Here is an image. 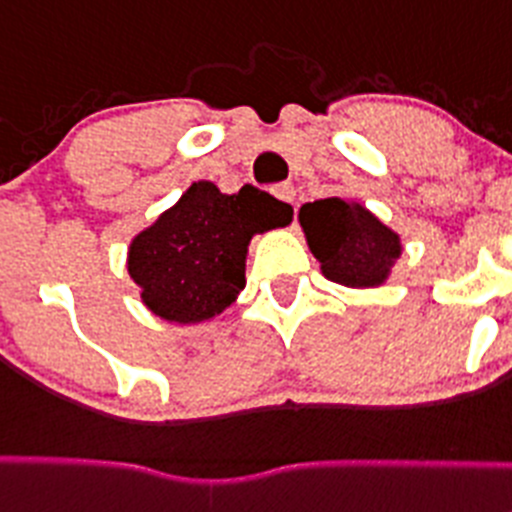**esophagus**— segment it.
Wrapping results in <instances>:
<instances>
[{
	"label": "esophagus",
	"instance_id": "obj_1",
	"mask_svg": "<svg viewBox=\"0 0 512 512\" xmlns=\"http://www.w3.org/2000/svg\"><path fill=\"white\" fill-rule=\"evenodd\" d=\"M272 194H275V197H278L280 202L293 204V199H295V186L290 184V181H283V184H275V186H272Z\"/></svg>",
	"mask_w": 512,
	"mask_h": 512
}]
</instances>
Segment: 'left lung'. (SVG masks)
<instances>
[{"mask_svg": "<svg viewBox=\"0 0 512 512\" xmlns=\"http://www.w3.org/2000/svg\"><path fill=\"white\" fill-rule=\"evenodd\" d=\"M298 219L323 275L333 283L374 288L384 283L401 255L399 237L386 224L341 197L303 204Z\"/></svg>", "mask_w": 512, "mask_h": 512, "instance_id": "left-lung-1", "label": "left lung"}]
</instances>
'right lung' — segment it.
<instances>
[{
  "instance_id": "add662e5",
  "label": "right lung",
  "mask_w": 512,
  "mask_h": 512,
  "mask_svg": "<svg viewBox=\"0 0 512 512\" xmlns=\"http://www.w3.org/2000/svg\"><path fill=\"white\" fill-rule=\"evenodd\" d=\"M290 217V204L250 184L222 194L212 181H197L131 242L128 272L159 318L207 321L245 288L252 234L288 224Z\"/></svg>"
}]
</instances>
